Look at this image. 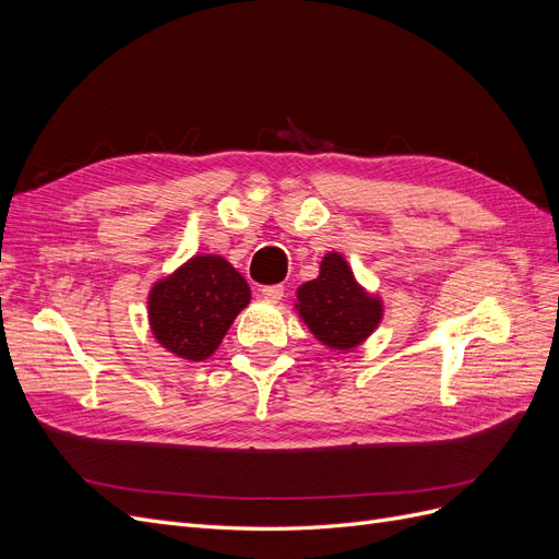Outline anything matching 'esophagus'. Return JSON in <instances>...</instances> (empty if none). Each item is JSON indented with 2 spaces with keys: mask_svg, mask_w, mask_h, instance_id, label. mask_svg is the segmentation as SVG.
<instances>
[{
  "mask_svg": "<svg viewBox=\"0 0 559 559\" xmlns=\"http://www.w3.org/2000/svg\"><path fill=\"white\" fill-rule=\"evenodd\" d=\"M261 296H263L265 300H273V302H277V300H282V298H284V286H282V284H270V286H263V289H261Z\"/></svg>",
  "mask_w": 559,
  "mask_h": 559,
  "instance_id": "obj_1",
  "label": "esophagus"
}]
</instances>
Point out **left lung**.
<instances>
[{
    "mask_svg": "<svg viewBox=\"0 0 559 559\" xmlns=\"http://www.w3.org/2000/svg\"><path fill=\"white\" fill-rule=\"evenodd\" d=\"M296 310L317 341L333 349H352L376 331L382 319V302L368 296L354 280L341 253H326L319 277L298 289Z\"/></svg>",
    "mask_w": 559,
    "mask_h": 559,
    "instance_id": "8db88e82",
    "label": "left lung"
}]
</instances>
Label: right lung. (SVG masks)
Here are the masks:
<instances>
[{
    "label": "right lung",
    "instance_id": "right-lung-1",
    "mask_svg": "<svg viewBox=\"0 0 559 559\" xmlns=\"http://www.w3.org/2000/svg\"><path fill=\"white\" fill-rule=\"evenodd\" d=\"M251 298L247 280L222 257H193L148 294L156 341L181 359L202 361L222 345Z\"/></svg>",
    "mask_w": 559,
    "mask_h": 559
}]
</instances>
